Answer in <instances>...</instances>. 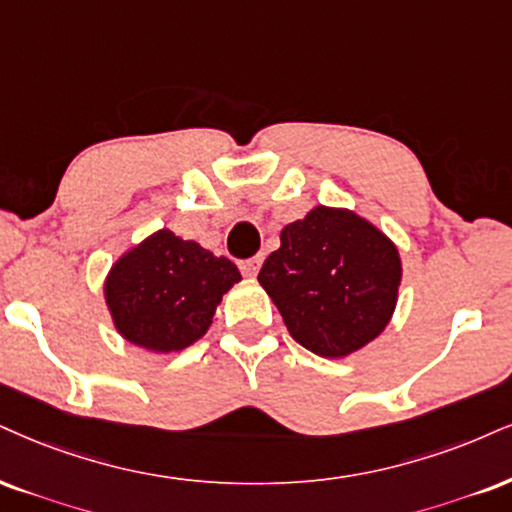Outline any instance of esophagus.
I'll return each instance as SVG.
<instances>
[{
    "label": "esophagus",
    "mask_w": 512,
    "mask_h": 512,
    "mask_svg": "<svg viewBox=\"0 0 512 512\" xmlns=\"http://www.w3.org/2000/svg\"><path fill=\"white\" fill-rule=\"evenodd\" d=\"M239 268H242L244 277H251V280H254V277L258 275V270H261V258H249V261H244Z\"/></svg>",
    "instance_id": "esophagus-1"
}]
</instances>
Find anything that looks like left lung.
<instances>
[{
  "label": "left lung",
  "mask_w": 512,
  "mask_h": 512,
  "mask_svg": "<svg viewBox=\"0 0 512 512\" xmlns=\"http://www.w3.org/2000/svg\"><path fill=\"white\" fill-rule=\"evenodd\" d=\"M401 275L399 249L380 227L351 208L318 204L282 227L258 282L294 342L315 356L346 358L389 325Z\"/></svg>",
  "instance_id": "8db88e82"
}]
</instances>
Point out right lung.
<instances>
[{
	"instance_id": "1",
	"label": "right lung",
	"mask_w": 512,
	"mask_h": 512,
	"mask_svg": "<svg viewBox=\"0 0 512 512\" xmlns=\"http://www.w3.org/2000/svg\"><path fill=\"white\" fill-rule=\"evenodd\" d=\"M239 280L230 258L161 227L113 263L104 301L125 342L175 353L204 337L223 294Z\"/></svg>"
}]
</instances>
